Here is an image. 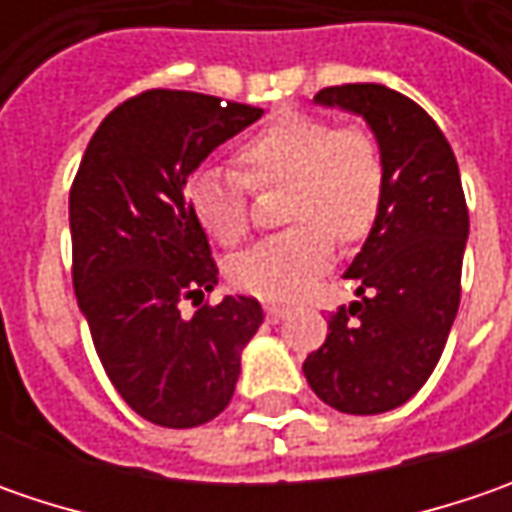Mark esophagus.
Masks as SVG:
<instances>
[{
  "instance_id": "esophagus-1",
  "label": "esophagus",
  "mask_w": 512,
  "mask_h": 512,
  "mask_svg": "<svg viewBox=\"0 0 512 512\" xmlns=\"http://www.w3.org/2000/svg\"><path fill=\"white\" fill-rule=\"evenodd\" d=\"M265 313L270 322H279V319H285L287 316V307L285 305H265Z\"/></svg>"
}]
</instances>
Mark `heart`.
<instances>
[{
	"label": "heart",
	"mask_w": 512,
	"mask_h": 512,
	"mask_svg": "<svg viewBox=\"0 0 512 512\" xmlns=\"http://www.w3.org/2000/svg\"><path fill=\"white\" fill-rule=\"evenodd\" d=\"M236 170L205 165L187 185L193 219L233 247L250 233V190L285 187L287 230L236 256L227 276L242 293L267 302L302 296L325 273L336 239L364 242L387 196V165L376 133L325 116L282 110L233 150Z\"/></svg>",
	"instance_id": "obj_1"
}]
</instances>
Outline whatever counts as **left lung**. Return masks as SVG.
<instances>
[{
    "instance_id": "8db88e82",
    "label": "left lung",
    "mask_w": 512,
    "mask_h": 512,
    "mask_svg": "<svg viewBox=\"0 0 512 512\" xmlns=\"http://www.w3.org/2000/svg\"><path fill=\"white\" fill-rule=\"evenodd\" d=\"M316 102L370 125L384 150L387 196L344 273L362 302L327 319L325 344L302 370L325 404L373 416L416 396L442 359L462 299L470 216L453 148L413 99L364 82L319 90Z\"/></svg>"
}]
</instances>
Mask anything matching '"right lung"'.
Segmentation results:
<instances>
[{"mask_svg":"<svg viewBox=\"0 0 512 512\" xmlns=\"http://www.w3.org/2000/svg\"><path fill=\"white\" fill-rule=\"evenodd\" d=\"M259 116L219 96L145 90L105 116L70 187L73 290L93 347L130 410L162 427L225 410L242 350L265 322L250 296H225L190 319L179 310L219 282L187 182Z\"/></svg>","mask_w":512,"mask_h":512,"instance_id":"right-lung-1","label":"right lung"}]
</instances>
